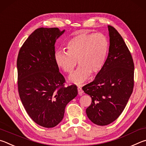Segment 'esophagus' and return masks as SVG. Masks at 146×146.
I'll use <instances>...</instances> for the list:
<instances>
[{
    "instance_id": "obj_1",
    "label": "esophagus",
    "mask_w": 146,
    "mask_h": 146,
    "mask_svg": "<svg viewBox=\"0 0 146 146\" xmlns=\"http://www.w3.org/2000/svg\"><path fill=\"white\" fill-rule=\"evenodd\" d=\"M78 91L79 95H80V96L83 95V90H82V88H81V87H80V86H78Z\"/></svg>"
}]
</instances>
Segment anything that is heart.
<instances>
[{"label": "heart", "mask_w": 146, "mask_h": 146, "mask_svg": "<svg viewBox=\"0 0 146 146\" xmlns=\"http://www.w3.org/2000/svg\"><path fill=\"white\" fill-rule=\"evenodd\" d=\"M109 47V41L103 33H82L66 43V52L56 51L54 60L58 67L67 74L72 72L78 61L80 66L68 80L81 84L87 80L91 72L98 73L103 69L108 58Z\"/></svg>", "instance_id": "b5f03b06"}]
</instances>
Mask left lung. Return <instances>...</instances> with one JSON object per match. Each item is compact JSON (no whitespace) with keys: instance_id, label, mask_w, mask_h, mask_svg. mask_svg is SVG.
<instances>
[{"instance_id":"8db88e82","label":"left lung","mask_w":146,"mask_h":146,"mask_svg":"<svg viewBox=\"0 0 146 146\" xmlns=\"http://www.w3.org/2000/svg\"><path fill=\"white\" fill-rule=\"evenodd\" d=\"M108 28L110 47L105 65L92 82L82 88L92 98L86 115L99 126L110 124L118 118L134 86V63L131 53L118 31L111 25Z\"/></svg>"}]
</instances>
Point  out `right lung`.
I'll return each instance as SVG.
<instances>
[{"label": "right lung", "instance_id": "1", "mask_svg": "<svg viewBox=\"0 0 146 146\" xmlns=\"http://www.w3.org/2000/svg\"><path fill=\"white\" fill-rule=\"evenodd\" d=\"M64 32L57 27L36 29L20 48L17 61L23 106L33 121L48 128L62 121L66 104L78 95L76 85L64 86L54 60L56 41Z\"/></svg>", "mask_w": 146, "mask_h": 146}]
</instances>
